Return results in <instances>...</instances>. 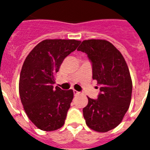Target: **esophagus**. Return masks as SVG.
Masks as SVG:
<instances>
[{
    "mask_svg": "<svg viewBox=\"0 0 150 150\" xmlns=\"http://www.w3.org/2000/svg\"><path fill=\"white\" fill-rule=\"evenodd\" d=\"M73 93H74V96H75L80 94V92H78V91H76V90H73Z\"/></svg>",
    "mask_w": 150,
    "mask_h": 150,
    "instance_id": "34e87169",
    "label": "esophagus"
}]
</instances>
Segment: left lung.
Returning a JSON list of instances; mask_svg holds the SVG:
<instances>
[{
    "mask_svg": "<svg viewBox=\"0 0 150 150\" xmlns=\"http://www.w3.org/2000/svg\"><path fill=\"white\" fill-rule=\"evenodd\" d=\"M78 51L87 54L92 78L100 86L97 99L88 97L83 117L92 129L108 132L119 125L129 107L132 82L129 68L121 53L106 40H85Z\"/></svg>",
    "mask_w": 150,
    "mask_h": 150,
    "instance_id": "1",
    "label": "left lung"
}]
</instances>
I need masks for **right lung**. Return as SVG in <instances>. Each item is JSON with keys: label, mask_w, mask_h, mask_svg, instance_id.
Segmentation results:
<instances>
[{"label": "right lung", "mask_w": 150, "mask_h": 150, "mask_svg": "<svg viewBox=\"0 0 150 150\" xmlns=\"http://www.w3.org/2000/svg\"><path fill=\"white\" fill-rule=\"evenodd\" d=\"M80 43L76 40H44L23 62L19 80L21 100L29 120L40 129L54 131L64 124L73 91L54 88V75Z\"/></svg>", "instance_id": "right-lung-1"}]
</instances>
